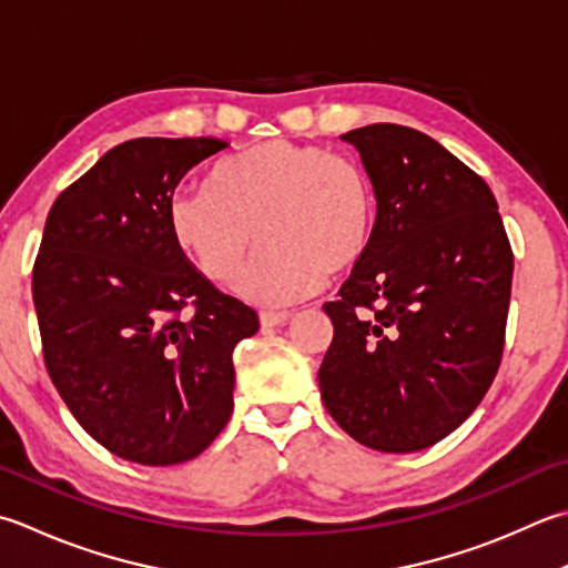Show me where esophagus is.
Returning a JSON list of instances; mask_svg holds the SVG:
<instances>
[{
  "label": "esophagus",
  "mask_w": 568,
  "mask_h": 568,
  "mask_svg": "<svg viewBox=\"0 0 568 568\" xmlns=\"http://www.w3.org/2000/svg\"><path fill=\"white\" fill-rule=\"evenodd\" d=\"M293 317V313H287V310H283V313H273V310H263V313L258 315L261 320V327L268 329V327H277V325H285L287 320Z\"/></svg>",
  "instance_id": "esophagus-1"
}]
</instances>
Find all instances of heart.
Returning <instances> with one entry per match:
<instances>
[{
  "mask_svg": "<svg viewBox=\"0 0 568 568\" xmlns=\"http://www.w3.org/2000/svg\"><path fill=\"white\" fill-rule=\"evenodd\" d=\"M170 231L209 281L229 283L243 255L258 251L233 293L263 307L293 305L357 265L374 236L369 176L349 158L315 144L261 142L221 162L211 184L166 206Z\"/></svg>",
  "mask_w": 568,
  "mask_h": 568,
  "instance_id": "1",
  "label": "heart"
}]
</instances>
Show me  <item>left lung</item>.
Wrapping results in <instances>:
<instances>
[{
    "instance_id": "1",
    "label": "left lung",
    "mask_w": 568,
    "mask_h": 568,
    "mask_svg": "<svg viewBox=\"0 0 568 568\" xmlns=\"http://www.w3.org/2000/svg\"><path fill=\"white\" fill-rule=\"evenodd\" d=\"M342 140L359 152L376 221L339 300L325 305L335 337L320 394L362 446L416 453L458 428L495 379L513 248L490 186L436 140L392 122Z\"/></svg>"
}]
</instances>
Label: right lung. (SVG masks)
Listing matches in <instances>:
<instances>
[{
  "mask_svg": "<svg viewBox=\"0 0 568 568\" xmlns=\"http://www.w3.org/2000/svg\"><path fill=\"white\" fill-rule=\"evenodd\" d=\"M226 148L122 142L49 211L31 283L43 359L78 424L122 460L186 463L231 418L233 347L258 315L194 268L166 221L184 176Z\"/></svg>",
  "mask_w": 568,
  "mask_h": 568,
  "instance_id": "right-lung-1",
  "label": "right lung"
}]
</instances>
